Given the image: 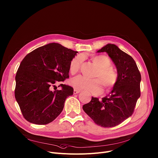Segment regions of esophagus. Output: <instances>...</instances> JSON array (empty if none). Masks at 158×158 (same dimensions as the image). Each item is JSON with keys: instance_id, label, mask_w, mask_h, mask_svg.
I'll use <instances>...</instances> for the list:
<instances>
[{"instance_id": "esophagus-1", "label": "esophagus", "mask_w": 158, "mask_h": 158, "mask_svg": "<svg viewBox=\"0 0 158 158\" xmlns=\"http://www.w3.org/2000/svg\"><path fill=\"white\" fill-rule=\"evenodd\" d=\"M81 91H79V90H77V89H74V94H78V93H79Z\"/></svg>"}]
</instances>
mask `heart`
Segmentation results:
<instances>
[{
    "label": "heart",
    "mask_w": 158,
    "mask_h": 158,
    "mask_svg": "<svg viewBox=\"0 0 158 158\" xmlns=\"http://www.w3.org/2000/svg\"><path fill=\"white\" fill-rule=\"evenodd\" d=\"M83 60L82 55H77L71 60L69 66L71 74H75L79 70ZM93 62L98 67L94 76L95 77L98 78L89 79L82 76H78L71 79L69 84L76 89L86 90L97 94L101 93L103 91L102 80L106 88H111L117 82V74L116 71L111 67V61L108 56L105 55L96 56L93 58Z\"/></svg>",
    "instance_id": "heart-1"
}]
</instances>
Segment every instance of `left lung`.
<instances>
[{
    "label": "left lung",
    "mask_w": 158,
    "mask_h": 158,
    "mask_svg": "<svg viewBox=\"0 0 158 158\" xmlns=\"http://www.w3.org/2000/svg\"><path fill=\"white\" fill-rule=\"evenodd\" d=\"M100 52H106L116 66L117 80L109 94L102 100L92 97L82 109L97 125L112 127L132 114L140 96L141 76L132 57L117 45L108 44L97 51Z\"/></svg>",
    "instance_id": "left-lung-1"
}]
</instances>
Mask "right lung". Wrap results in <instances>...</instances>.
<instances>
[{
    "label": "right lung",
    "mask_w": 158,
    "mask_h": 158,
    "mask_svg": "<svg viewBox=\"0 0 158 158\" xmlns=\"http://www.w3.org/2000/svg\"><path fill=\"white\" fill-rule=\"evenodd\" d=\"M78 52L56 43L40 47L28 53L16 76L15 98L24 118L45 125L58 117L66 98L74 89L61 84V90H52L55 84L69 78V66Z\"/></svg>",
    "instance_id": "add662e5"
}]
</instances>
